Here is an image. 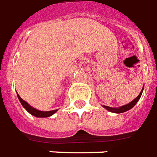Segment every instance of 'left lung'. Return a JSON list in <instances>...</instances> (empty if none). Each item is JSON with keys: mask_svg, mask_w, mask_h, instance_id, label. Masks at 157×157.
Segmentation results:
<instances>
[{"mask_svg": "<svg viewBox=\"0 0 157 157\" xmlns=\"http://www.w3.org/2000/svg\"><path fill=\"white\" fill-rule=\"evenodd\" d=\"M144 86H143L142 88V91H140V95L135 99V100H133L131 102H130L129 104L127 105H122V106H120L118 108H112V107H109V106H106V105H102V107H104L105 109H107L108 111H109L111 113H124V112H126V111H128V110L131 109L134 106H135L137 102L140 100V97L142 96V93H143V91H144Z\"/></svg>", "mask_w": 157, "mask_h": 157, "instance_id": "left-lung-1", "label": "left lung"}]
</instances>
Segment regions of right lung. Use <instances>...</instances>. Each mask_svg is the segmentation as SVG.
<instances>
[{"instance_id":"1","label":"right lung","mask_w":157,"mask_h":157,"mask_svg":"<svg viewBox=\"0 0 157 157\" xmlns=\"http://www.w3.org/2000/svg\"><path fill=\"white\" fill-rule=\"evenodd\" d=\"M17 98L19 100L20 103L22 104V105L23 106L25 109L27 110V112L30 114H31L32 116H35L36 117H48L52 116L55 113L57 112L58 109H54V110H51V111H41V110L36 109V108H33L32 106L29 105L28 103L26 102L25 100H22L21 97L19 96V95L17 93Z\"/></svg>"}]
</instances>
